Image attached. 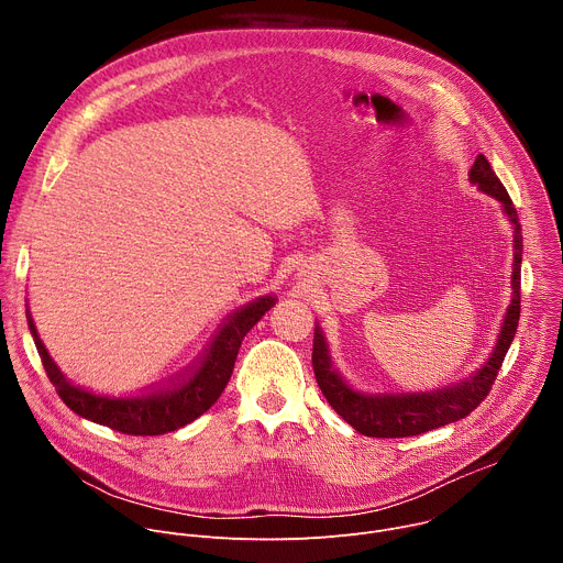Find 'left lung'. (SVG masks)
Returning a JSON list of instances; mask_svg holds the SVG:
<instances>
[{"instance_id": "obj_1", "label": "left lung", "mask_w": 563, "mask_h": 563, "mask_svg": "<svg viewBox=\"0 0 563 563\" xmlns=\"http://www.w3.org/2000/svg\"><path fill=\"white\" fill-rule=\"evenodd\" d=\"M470 183L481 191L497 198L504 207V213L512 222L515 233V265H512V300L506 311L501 334L497 345L486 361V365L474 372L470 378L432 391H358L334 369L332 356L323 336V330H313V352L311 365L316 374V383L328 398V404L361 434L376 439H400V437H417L428 430H437L441 426L454 423L467 417L481 400L488 396L493 383L501 369V363L508 354V347L517 334L519 313H521V224L517 209L493 172L490 163L484 153H478L470 169Z\"/></svg>"}]
</instances>
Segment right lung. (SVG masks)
Masks as SVG:
<instances>
[{
	"mask_svg": "<svg viewBox=\"0 0 563 563\" xmlns=\"http://www.w3.org/2000/svg\"><path fill=\"white\" fill-rule=\"evenodd\" d=\"M274 305V296H263L235 309L220 325L198 365L163 387L146 389L133 396H111L87 389L82 385H73L48 356L29 311L26 318L46 376L55 385L59 398L75 415L122 434L155 437L185 428L216 404L231 378L240 343Z\"/></svg>",
	"mask_w": 563,
	"mask_h": 563,
	"instance_id": "obj_1",
	"label": "right lung"
}]
</instances>
